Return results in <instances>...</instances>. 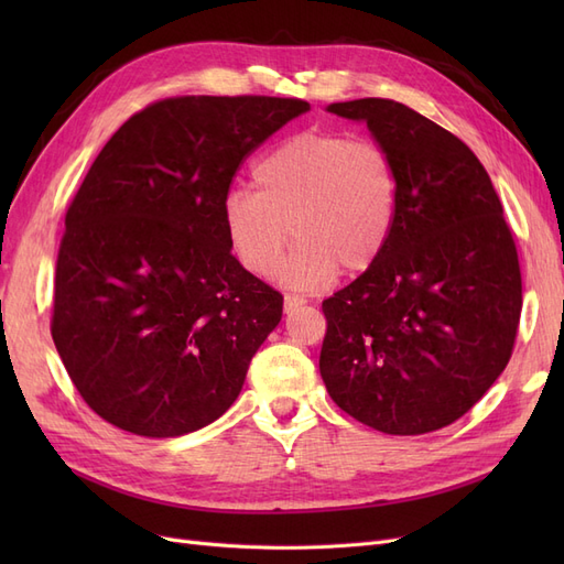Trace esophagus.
<instances>
[{
  "instance_id": "34e87169",
  "label": "esophagus",
  "mask_w": 564,
  "mask_h": 564,
  "mask_svg": "<svg viewBox=\"0 0 564 564\" xmlns=\"http://www.w3.org/2000/svg\"><path fill=\"white\" fill-rule=\"evenodd\" d=\"M303 303H305V299H303V296H299V294H286V296H284V311H286V313H292V311L301 308Z\"/></svg>"
}]
</instances>
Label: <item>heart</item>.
Here are the masks:
<instances>
[{
  "instance_id": "heart-1",
  "label": "heart",
  "mask_w": 564,
  "mask_h": 564,
  "mask_svg": "<svg viewBox=\"0 0 564 564\" xmlns=\"http://www.w3.org/2000/svg\"><path fill=\"white\" fill-rule=\"evenodd\" d=\"M253 191L224 199V226L240 263L270 275L293 228L297 245L278 268L289 289L313 292L338 268L377 263L398 216L400 183L388 150L336 131L289 135L253 164Z\"/></svg>"
}]
</instances>
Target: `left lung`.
I'll return each instance as SVG.
<instances>
[{"mask_svg": "<svg viewBox=\"0 0 564 564\" xmlns=\"http://www.w3.org/2000/svg\"><path fill=\"white\" fill-rule=\"evenodd\" d=\"M327 110L367 122L395 164L400 199L377 263L322 301V381L373 431L433 433L464 416L513 355V232L485 166L447 129L390 98Z\"/></svg>", "mask_w": 564, "mask_h": 564, "instance_id": "obj_1", "label": "left lung"}]
</instances>
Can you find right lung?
<instances>
[{"label": "right lung", "mask_w": 564, "mask_h": 564, "mask_svg": "<svg viewBox=\"0 0 564 564\" xmlns=\"http://www.w3.org/2000/svg\"><path fill=\"white\" fill-rule=\"evenodd\" d=\"M301 98L176 96L131 115L65 214L51 336L94 412L178 437L237 400L282 294L230 253L224 199Z\"/></svg>", "instance_id": "right-lung-1"}]
</instances>
